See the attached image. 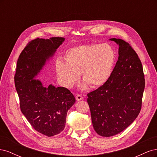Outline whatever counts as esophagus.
Segmentation results:
<instances>
[{
	"instance_id": "obj_1",
	"label": "esophagus",
	"mask_w": 157,
	"mask_h": 157,
	"mask_svg": "<svg viewBox=\"0 0 157 157\" xmlns=\"http://www.w3.org/2000/svg\"><path fill=\"white\" fill-rule=\"evenodd\" d=\"M82 99H83V97L82 96V95H80V94H77V96H76V99H77V101L82 100Z\"/></svg>"
}]
</instances>
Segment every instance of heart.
<instances>
[{"instance_id":"obj_1","label":"heart","mask_w":157,"mask_h":157,"mask_svg":"<svg viewBox=\"0 0 157 157\" xmlns=\"http://www.w3.org/2000/svg\"><path fill=\"white\" fill-rule=\"evenodd\" d=\"M116 56L115 50L108 44L78 45L66 52V62L56 63V71L65 86H72L80 73L84 86L88 84L91 88H97L110 78Z\"/></svg>"}]
</instances>
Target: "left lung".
Returning a JSON list of instances; mask_svg holds the SVG:
<instances>
[{
    "label": "left lung",
    "mask_w": 157,
    "mask_h": 157,
    "mask_svg": "<svg viewBox=\"0 0 157 157\" xmlns=\"http://www.w3.org/2000/svg\"><path fill=\"white\" fill-rule=\"evenodd\" d=\"M110 40L119 46L112 75L105 84L87 94L93 127L103 137L115 136L134 121L145 88L143 67L136 51L124 40Z\"/></svg>",
    "instance_id": "1"
}]
</instances>
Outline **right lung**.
Here are the masks:
<instances>
[{"label": "right lung", "mask_w": 157, "mask_h": 157, "mask_svg": "<svg viewBox=\"0 0 157 157\" xmlns=\"http://www.w3.org/2000/svg\"><path fill=\"white\" fill-rule=\"evenodd\" d=\"M64 40L59 36L37 38L28 42L19 56L14 75L22 113L36 131L48 137L64 130L67 111L75 98L66 88L45 86L36 77Z\"/></svg>", "instance_id": "right-lung-1"}]
</instances>
